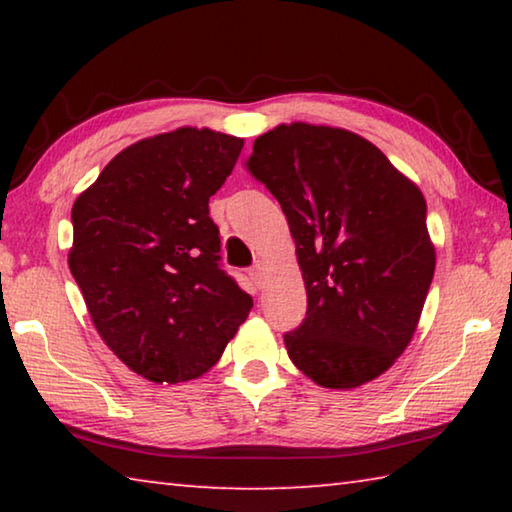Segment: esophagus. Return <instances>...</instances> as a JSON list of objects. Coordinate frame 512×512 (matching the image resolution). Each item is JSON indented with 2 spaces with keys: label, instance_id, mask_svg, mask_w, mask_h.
I'll return each mask as SVG.
<instances>
[{
  "label": "esophagus",
  "instance_id": "esophagus-1",
  "mask_svg": "<svg viewBox=\"0 0 512 512\" xmlns=\"http://www.w3.org/2000/svg\"><path fill=\"white\" fill-rule=\"evenodd\" d=\"M248 275H250V280L257 284V287H262V280H264V266L262 264L257 262L253 268H250Z\"/></svg>",
  "mask_w": 512,
  "mask_h": 512
}]
</instances>
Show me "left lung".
<instances>
[{
    "mask_svg": "<svg viewBox=\"0 0 512 512\" xmlns=\"http://www.w3.org/2000/svg\"><path fill=\"white\" fill-rule=\"evenodd\" d=\"M246 169L280 203L305 277L291 361L325 388L379 377L409 345L436 268L422 192L363 137L300 121L259 135Z\"/></svg>",
    "mask_w": 512,
    "mask_h": 512,
    "instance_id": "1",
    "label": "left lung"
}]
</instances>
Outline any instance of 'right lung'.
Masks as SVG:
<instances>
[{"label":"right lung","instance_id":"right-lung-1","mask_svg":"<svg viewBox=\"0 0 512 512\" xmlns=\"http://www.w3.org/2000/svg\"><path fill=\"white\" fill-rule=\"evenodd\" d=\"M244 140L178 128L115 155L72 207L69 271L108 348L151 381L196 379L253 298L221 268L210 219Z\"/></svg>","mask_w":512,"mask_h":512}]
</instances>
